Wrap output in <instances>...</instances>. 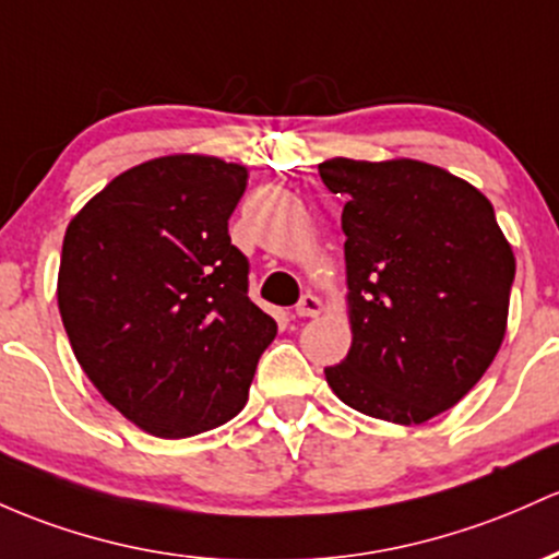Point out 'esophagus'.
<instances>
[{"instance_id":"obj_1","label":"esophagus","mask_w":559,"mask_h":559,"mask_svg":"<svg viewBox=\"0 0 559 559\" xmlns=\"http://www.w3.org/2000/svg\"><path fill=\"white\" fill-rule=\"evenodd\" d=\"M299 318H316L323 312V299L316 297V294H305L302 299H299V305L294 308Z\"/></svg>"}]
</instances>
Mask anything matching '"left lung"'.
Listing matches in <instances>:
<instances>
[{
  "label": "left lung",
  "instance_id": "obj_1",
  "mask_svg": "<svg viewBox=\"0 0 559 559\" xmlns=\"http://www.w3.org/2000/svg\"><path fill=\"white\" fill-rule=\"evenodd\" d=\"M342 210L353 345L326 382L349 408L421 425L456 406L507 334L514 254L493 206L462 177L416 162L318 164Z\"/></svg>",
  "mask_w": 559,
  "mask_h": 559
}]
</instances>
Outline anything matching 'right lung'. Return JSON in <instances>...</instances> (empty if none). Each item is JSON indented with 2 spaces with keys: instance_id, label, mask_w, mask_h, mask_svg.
Instances as JSON below:
<instances>
[{
  "instance_id": "add662e5",
  "label": "right lung",
  "mask_w": 559,
  "mask_h": 559,
  "mask_svg": "<svg viewBox=\"0 0 559 559\" xmlns=\"http://www.w3.org/2000/svg\"><path fill=\"white\" fill-rule=\"evenodd\" d=\"M247 180L217 156H158L114 177L66 228L58 308L73 355L153 438L230 421L278 331L249 299V262L228 236Z\"/></svg>"
}]
</instances>
